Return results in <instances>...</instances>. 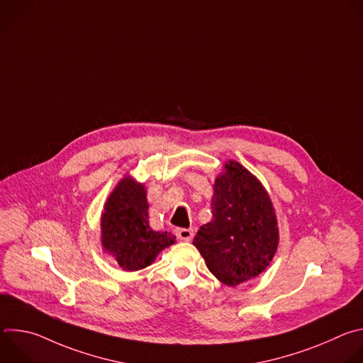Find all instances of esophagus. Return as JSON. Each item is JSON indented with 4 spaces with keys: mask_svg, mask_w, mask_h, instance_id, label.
<instances>
[{
    "mask_svg": "<svg viewBox=\"0 0 363 363\" xmlns=\"http://www.w3.org/2000/svg\"><path fill=\"white\" fill-rule=\"evenodd\" d=\"M175 233L181 241H191L194 237V230L191 228H178Z\"/></svg>",
    "mask_w": 363,
    "mask_h": 363,
    "instance_id": "obj_1",
    "label": "esophagus"
}]
</instances>
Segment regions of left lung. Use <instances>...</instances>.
<instances>
[{
	"label": "left lung",
	"instance_id": "1",
	"mask_svg": "<svg viewBox=\"0 0 363 363\" xmlns=\"http://www.w3.org/2000/svg\"><path fill=\"white\" fill-rule=\"evenodd\" d=\"M213 220L194 238L208 270L235 287L260 276L279 247V223L263 184L237 161H228L214 182Z\"/></svg>",
	"mask_w": 363,
	"mask_h": 363
}]
</instances>
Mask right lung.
Instances as JSON below:
<instances>
[{"label":"right lung","instance_id":"obj_1","mask_svg":"<svg viewBox=\"0 0 363 363\" xmlns=\"http://www.w3.org/2000/svg\"><path fill=\"white\" fill-rule=\"evenodd\" d=\"M149 203L145 184L123 177L108 196L100 216V242L105 252L125 272L150 266L158 254L177 242L169 231H153L149 225Z\"/></svg>","mask_w":363,"mask_h":363}]
</instances>
